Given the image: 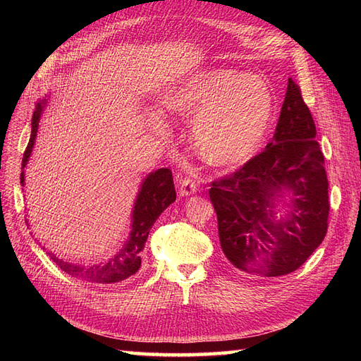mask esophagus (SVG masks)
<instances>
[{"mask_svg":"<svg viewBox=\"0 0 361 361\" xmlns=\"http://www.w3.org/2000/svg\"><path fill=\"white\" fill-rule=\"evenodd\" d=\"M197 191V183L190 176H180L179 178V194L182 197H187Z\"/></svg>","mask_w":361,"mask_h":361,"instance_id":"1","label":"esophagus"}]
</instances>
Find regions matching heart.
I'll use <instances>...</instances> for the list:
<instances>
[{
  "instance_id": "b5f03b06",
  "label": "heart",
  "mask_w": 361,
  "mask_h": 361,
  "mask_svg": "<svg viewBox=\"0 0 361 361\" xmlns=\"http://www.w3.org/2000/svg\"><path fill=\"white\" fill-rule=\"evenodd\" d=\"M174 114L192 117L191 138L212 166L231 167L253 157L271 126L274 97L265 78L233 69H203L166 96Z\"/></svg>"
}]
</instances>
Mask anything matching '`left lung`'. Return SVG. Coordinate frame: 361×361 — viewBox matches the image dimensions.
<instances>
[{"label": "left lung", "instance_id": "obj_1", "mask_svg": "<svg viewBox=\"0 0 361 361\" xmlns=\"http://www.w3.org/2000/svg\"><path fill=\"white\" fill-rule=\"evenodd\" d=\"M316 126L298 84L289 78L271 143L226 178L209 197L223 253L239 271L279 277L298 269L329 227V180ZM288 190L285 217L274 209Z\"/></svg>", "mask_w": 361, "mask_h": 361}]
</instances>
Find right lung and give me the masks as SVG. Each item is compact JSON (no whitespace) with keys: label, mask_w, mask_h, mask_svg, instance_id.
Listing matches in <instances>:
<instances>
[{"label":"right lung","mask_w":361,"mask_h":361,"mask_svg":"<svg viewBox=\"0 0 361 361\" xmlns=\"http://www.w3.org/2000/svg\"><path fill=\"white\" fill-rule=\"evenodd\" d=\"M45 105L47 99L40 101L36 105L35 113H32L31 137L24 152L23 173H20V185H23V187L25 183L24 167L27 166L32 146H35L39 120ZM174 200H176V191H174L171 171L169 169H158L157 171L150 173L143 180V183H141V188L138 191L133 209V231L129 233V239L126 241L125 247L120 250L116 256L108 259L105 264L84 267L69 264V262L63 260L52 253L48 255L54 262H56V265L60 269L78 280L99 283V285H108V283H118L122 280H126L128 277L134 276L141 267L140 253L145 248L152 226H154L161 212L164 209H167Z\"/></svg>","instance_id":"obj_1"}]
</instances>
